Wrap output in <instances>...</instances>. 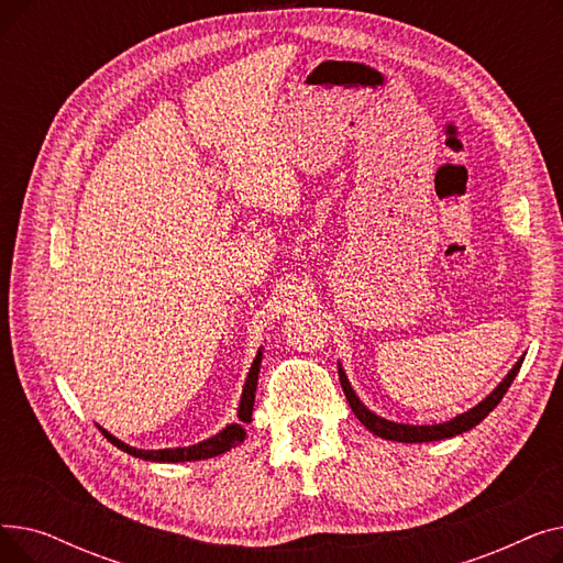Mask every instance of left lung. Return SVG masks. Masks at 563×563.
<instances>
[{
    "label": "left lung",
    "instance_id": "left-lung-1",
    "mask_svg": "<svg viewBox=\"0 0 563 563\" xmlns=\"http://www.w3.org/2000/svg\"><path fill=\"white\" fill-rule=\"evenodd\" d=\"M525 358H520L514 369L505 376V380L499 383V386L482 401L477 404L475 408H470L467 412H461V416H456L454 420L450 422H442V424H422V427H416V424H397V422H390V420H383L378 418L376 412H372L358 397L356 393H353L351 383L344 374V369L340 367V383H342V390H344V397L351 406V410L356 412V418L378 438H386V440H397V442H431V440H442V438H452V435H459L463 431H470L472 427H477L488 412L501 401V397L507 395V390L511 388V383L516 378V374L520 372V365H522Z\"/></svg>",
    "mask_w": 563,
    "mask_h": 563
}]
</instances>
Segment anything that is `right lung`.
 <instances>
[{"label": "right lung", "mask_w": 563, "mask_h": 563, "mask_svg": "<svg viewBox=\"0 0 563 563\" xmlns=\"http://www.w3.org/2000/svg\"><path fill=\"white\" fill-rule=\"evenodd\" d=\"M260 363H262V351H257V356L249 369V376H246V383H244V393H242V401H240V420L246 424L251 422V416H253V404H255V388H257V374H260ZM104 433V438L111 442V445H115L118 450H123L136 459H143V461H157V463H183V461H200V459H212V456H219L228 450H232L234 445H240V442H244L246 438V431L242 424H228L221 433L207 438L202 442H198V445H191V448H175V450H136V448H130L125 445V442H121L118 438H113L109 431L100 429Z\"/></svg>", "instance_id": "obj_1"}]
</instances>
